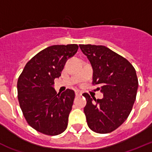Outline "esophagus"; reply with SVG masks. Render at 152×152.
Returning <instances> with one entry per match:
<instances>
[{
    "mask_svg": "<svg viewBox=\"0 0 152 152\" xmlns=\"http://www.w3.org/2000/svg\"><path fill=\"white\" fill-rule=\"evenodd\" d=\"M75 94H76V96H80V95H82V91H79V90H76Z\"/></svg>",
    "mask_w": 152,
    "mask_h": 152,
    "instance_id": "34e87169",
    "label": "esophagus"
}]
</instances>
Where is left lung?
Masks as SVG:
<instances>
[{
    "label": "left lung",
    "mask_w": 152,
    "mask_h": 152,
    "mask_svg": "<svg viewBox=\"0 0 152 152\" xmlns=\"http://www.w3.org/2000/svg\"><path fill=\"white\" fill-rule=\"evenodd\" d=\"M93 69V85H98L102 99L83 94L87 124L98 133H109L117 129L129 115L137 93L136 69L122 56L103 45H79Z\"/></svg>",
    "instance_id": "obj_1"
}]
</instances>
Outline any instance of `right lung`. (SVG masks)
<instances>
[{
    "instance_id": "right-lung-1",
    "label": "right lung",
    "mask_w": 152,
    "mask_h": 152,
    "mask_svg": "<svg viewBox=\"0 0 152 152\" xmlns=\"http://www.w3.org/2000/svg\"><path fill=\"white\" fill-rule=\"evenodd\" d=\"M79 48L76 44L52 45L30 60L17 82L18 100L30 126L48 136H57L66 129L72 110L74 91L57 94L54 79L61 76L67 59Z\"/></svg>"
}]
</instances>
